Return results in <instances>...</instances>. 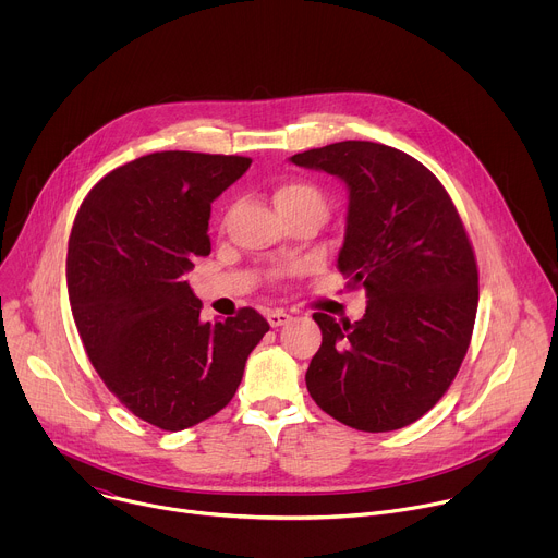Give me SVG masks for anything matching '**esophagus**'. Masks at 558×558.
Segmentation results:
<instances>
[{"label":"esophagus","instance_id":"1","mask_svg":"<svg viewBox=\"0 0 558 558\" xmlns=\"http://www.w3.org/2000/svg\"><path fill=\"white\" fill-rule=\"evenodd\" d=\"M267 320H269L271 327H282L291 320V315L284 308H274V311L267 313Z\"/></svg>","mask_w":558,"mask_h":558}]
</instances>
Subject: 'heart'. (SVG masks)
I'll use <instances>...</instances> for the list:
<instances>
[{
    "label": "heart",
    "mask_w": 558,
    "mask_h": 558,
    "mask_svg": "<svg viewBox=\"0 0 558 558\" xmlns=\"http://www.w3.org/2000/svg\"><path fill=\"white\" fill-rule=\"evenodd\" d=\"M274 203L278 211H291V209H317L327 211V198L308 181H287L276 187Z\"/></svg>",
    "instance_id": "b5f03b06"
}]
</instances>
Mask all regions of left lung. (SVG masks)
<instances>
[{
	"label": "left lung",
	"instance_id": "left-lung-1",
	"mask_svg": "<svg viewBox=\"0 0 558 558\" xmlns=\"http://www.w3.org/2000/svg\"><path fill=\"white\" fill-rule=\"evenodd\" d=\"M291 161L349 185L338 267L368 298L353 325L313 313L323 347L306 371L308 395L351 428H404L441 400L472 340L480 271L463 220L439 179L402 149L342 141Z\"/></svg>",
	"mask_w": 558,
	"mask_h": 558
}]
</instances>
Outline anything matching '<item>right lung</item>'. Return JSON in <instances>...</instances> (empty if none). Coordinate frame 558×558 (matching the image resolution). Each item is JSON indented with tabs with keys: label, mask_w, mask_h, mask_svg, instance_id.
I'll list each match as a JSON object with an SVG mask.
<instances>
[{
	"label": "right lung",
	"mask_w": 558,
	"mask_h": 558,
	"mask_svg": "<svg viewBox=\"0 0 558 558\" xmlns=\"http://www.w3.org/2000/svg\"><path fill=\"white\" fill-rule=\"evenodd\" d=\"M250 156L154 151L106 174L76 211L68 293L84 349L117 400L161 430L222 411L269 331L252 308L201 323L185 274L209 256L211 201Z\"/></svg>",
	"instance_id": "add662e5"
}]
</instances>
